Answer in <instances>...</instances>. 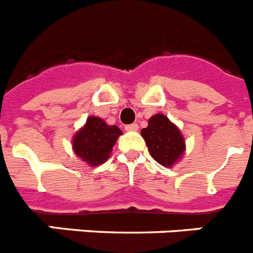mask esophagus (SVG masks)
I'll list each match as a JSON object with an SVG mask.
<instances>
[{
    "label": "esophagus",
    "mask_w": 253,
    "mask_h": 253,
    "mask_svg": "<svg viewBox=\"0 0 253 253\" xmlns=\"http://www.w3.org/2000/svg\"><path fill=\"white\" fill-rule=\"evenodd\" d=\"M125 128H126V131H137V129H139V125H137V124L127 125Z\"/></svg>",
    "instance_id": "34e87169"
}]
</instances>
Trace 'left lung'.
<instances>
[{
	"label": "left lung",
	"mask_w": 253,
	"mask_h": 253,
	"mask_svg": "<svg viewBox=\"0 0 253 253\" xmlns=\"http://www.w3.org/2000/svg\"><path fill=\"white\" fill-rule=\"evenodd\" d=\"M148 150L154 160L163 167H172L186 150L181 131L164 114L157 113L149 120L146 128L141 129Z\"/></svg>",
	"instance_id": "left-lung-1"
}]
</instances>
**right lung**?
Returning <instances> with one entry per match:
<instances>
[{"label": "right lung", "mask_w": 253, "mask_h": 253, "mask_svg": "<svg viewBox=\"0 0 253 253\" xmlns=\"http://www.w3.org/2000/svg\"><path fill=\"white\" fill-rule=\"evenodd\" d=\"M120 135L122 131L117 126H109L102 118L90 116L85 126L74 135L72 149L89 166H99L109 158Z\"/></svg>", "instance_id": "obj_1"}]
</instances>
